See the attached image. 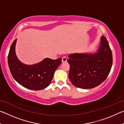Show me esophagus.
Masks as SVG:
<instances>
[{
    "instance_id": "esophagus-1",
    "label": "esophagus",
    "mask_w": 124,
    "mask_h": 124,
    "mask_svg": "<svg viewBox=\"0 0 124 124\" xmlns=\"http://www.w3.org/2000/svg\"><path fill=\"white\" fill-rule=\"evenodd\" d=\"M67 58L66 57H65V56H64V57H63L62 58V62H67Z\"/></svg>"
}]
</instances>
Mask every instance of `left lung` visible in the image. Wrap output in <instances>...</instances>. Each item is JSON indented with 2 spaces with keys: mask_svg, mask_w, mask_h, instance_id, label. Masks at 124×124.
I'll list each match as a JSON object with an SVG mask.
<instances>
[{
  "mask_svg": "<svg viewBox=\"0 0 124 124\" xmlns=\"http://www.w3.org/2000/svg\"><path fill=\"white\" fill-rule=\"evenodd\" d=\"M68 57L69 78L75 87L84 89L95 87L103 82L113 63L112 51L103 35L95 53H74L69 54Z\"/></svg>",
  "mask_w": 124,
  "mask_h": 124,
  "instance_id": "1",
  "label": "left lung"
}]
</instances>
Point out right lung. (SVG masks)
I'll list each match as a JSON object with an SVG mask.
<instances>
[{
    "mask_svg": "<svg viewBox=\"0 0 124 124\" xmlns=\"http://www.w3.org/2000/svg\"><path fill=\"white\" fill-rule=\"evenodd\" d=\"M16 39L10 48L8 64L14 79L22 86L32 90H40L49 86L54 73L61 63V58L51 60L45 58L32 65L23 63L18 59L15 52Z\"/></svg>",
    "mask_w": 124,
    "mask_h": 124,
    "instance_id": "add662e5",
    "label": "right lung"
}]
</instances>
